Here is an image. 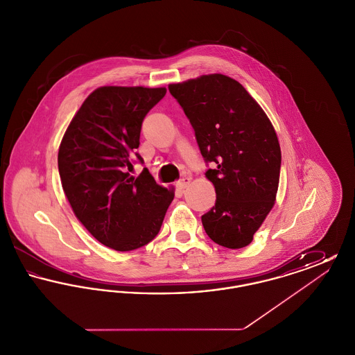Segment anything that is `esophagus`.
<instances>
[{
  "mask_svg": "<svg viewBox=\"0 0 355 355\" xmlns=\"http://www.w3.org/2000/svg\"><path fill=\"white\" fill-rule=\"evenodd\" d=\"M190 181H191L190 177H184V178H181V180L177 182V187H178V189H185V187H187V185L190 184Z\"/></svg>",
  "mask_w": 355,
  "mask_h": 355,
  "instance_id": "34e87169",
  "label": "esophagus"
}]
</instances>
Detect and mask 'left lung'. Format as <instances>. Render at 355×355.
I'll return each mask as SVG.
<instances>
[{
	"label": "left lung",
	"instance_id": "8db88e82",
	"mask_svg": "<svg viewBox=\"0 0 355 355\" xmlns=\"http://www.w3.org/2000/svg\"><path fill=\"white\" fill-rule=\"evenodd\" d=\"M169 92L213 165L205 175L217 200L203 229L223 248H245L275 203L281 148L274 126L242 85L220 73L170 84Z\"/></svg>",
	"mask_w": 355,
	"mask_h": 355
}]
</instances>
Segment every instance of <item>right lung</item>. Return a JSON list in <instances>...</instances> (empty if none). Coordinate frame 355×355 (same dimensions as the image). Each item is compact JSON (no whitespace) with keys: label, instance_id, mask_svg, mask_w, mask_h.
I'll return each mask as SVG.
<instances>
[{"label":"right lung","instance_id":"right-lung-1","mask_svg":"<svg viewBox=\"0 0 355 355\" xmlns=\"http://www.w3.org/2000/svg\"><path fill=\"white\" fill-rule=\"evenodd\" d=\"M166 87L101 86L70 121L58 149V171L69 203L102 245L130 252L158 234L174 189L158 185L149 170L138 177L132 157L145 116Z\"/></svg>","mask_w":355,"mask_h":355}]
</instances>
